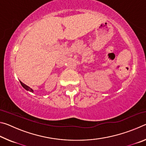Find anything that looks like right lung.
<instances>
[{
    "mask_svg": "<svg viewBox=\"0 0 146 146\" xmlns=\"http://www.w3.org/2000/svg\"><path fill=\"white\" fill-rule=\"evenodd\" d=\"M20 82H21V85H22V86H23V87L25 89V90H26L27 91H30V92H32L33 93V90H32L31 88H30L29 87V86H28L27 85H26V84H24V83H23L21 82V81H20Z\"/></svg>",
    "mask_w": 146,
    "mask_h": 146,
    "instance_id": "obj_1",
    "label": "right lung"
}]
</instances>
